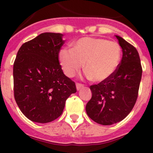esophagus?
I'll return each instance as SVG.
<instances>
[{
    "mask_svg": "<svg viewBox=\"0 0 153 153\" xmlns=\"http://www.w3.org/2000/svg\"><path fill=\"white\" fill-rule=\"evenodd\" d=\"M76 90H79L81 88H83V85L82 84V83H76Z\"/></svg>",
    "mask_w": 153,
    "mask_h": 153,
    "instance_id": "obj_1",
    "label": "esophagus"
}]
</instances>
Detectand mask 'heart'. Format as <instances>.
Instances as JSON below:
<instances>
[{"instance_id": "b5f03b06", "label": "heart", "mask_w": 153, "mask_h": 153, "mask_svg": "<svg viewBox=\"0 0 153 153\" xmlns=\"http://www.w3.org/2000/svg\"><path fill=\"white\" fill-rule=\"evenodd\" d=\"M59 60L66 75L73 76L83 67L86 76L95 82L109 79L118 68L121 47L113 40L83 37L76 42L74 48L64 47L59 53Z\"/></svg>"}]
</instances>
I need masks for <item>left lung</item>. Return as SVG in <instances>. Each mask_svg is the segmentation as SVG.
Returning <instances> with one entry per match:
<instances>
[{"label":"left lung","instance_id":"left-lung-1","mask_svg":"<svg viewBox=\"0 0 153 153\" xmlns=\"http://www.w3.org/2000/svg\"><path fill=\"white\" fill-rule=\"evenodd\" d=\"M123 57L116 72L105 81L90 86L92 97L86 106L91 120L104 126L122 121L134 106L142 78L139 53L136 47L116 35Z\"/></svg>","mask_w":153,"mask_h":153}]
</instances>
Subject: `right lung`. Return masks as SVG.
<instances>
[{
	"label": "right lung",
	"mask_w": 153,
	"mask_h": 153,
	"mask_svg": "<svg viewBox=\"0 0 153 153\" xmlns=\"http://www.w3.org/2000/svg\"><path fill=\"white\" fill-rule=\"evenodd\" d=\"M63 36L38 35L21 46L13 63L14 99L33 122L47 123L57 119L67 98L76 92L75 83L64 75L59 63Z\"/></svg>",
	"instance_id": "obj_1"
}]
</instances>
